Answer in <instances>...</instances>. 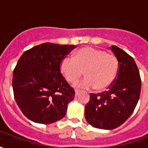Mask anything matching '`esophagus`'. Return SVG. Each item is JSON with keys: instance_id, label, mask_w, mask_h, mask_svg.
Listing matches in <instances>:
<instances>
[{"instance_id": "1", "label": "esophagus", "mask_w": 148, "mask_h": 148, "mask_svg": "<svg viewBox=\"0 0 148 148\" xmlns=\"http://www.w3.org/2000/svg\"><path fill=\"white\" fill-rule=\"evenodd\" d=\"M79 93H80V91H79V90H75V96L77 97V96H78V94H79Z\"/></svg>"}]
</instances>
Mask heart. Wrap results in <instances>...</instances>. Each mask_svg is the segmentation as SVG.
<instances>
[{
    "mask_svg": "<svg viewBox=\"0 0 148 148\" xmlns=\"http://www.w3.org/2000/svg\"><path fill=\"white\" fill-rule=\"evenodd\" d=\"M119 63L116 57L101 49L86 47L78 50L74 58L64 57L60 62V71L70 83L75 82L83 73L86 77L75 84L82 89L95 88L97 91L108 89L114 82Z\"/></svg>",
    "mask_w": 148,
    "mask_h": 148,
    "instance_id": "obj_1",
    "label": "heart"
}]
</instances>
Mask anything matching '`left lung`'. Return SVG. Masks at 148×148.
I'll return each instance as SVG.
<instances>
[{
	"mask_svg": "<svg viewBox=\"0 0 148 148\" xmlns=\"http://www.w3.org/2000/svg\"><path fill=\"white\" fill-rule=\"evenodd\" d=\"M119 63L115 82L104 93L90 94L85 117L93 127L112 130L121 126L132 114L140 91V72L132 57L116 46L110 47Z\"/></svg>",
	"mask_w": 148,
	"mask_h": 148,
	"instance_id": "left-lung-1",
	"label": "left lung"
}]
</instances>
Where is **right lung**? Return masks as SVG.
I'll use <instances>...</instances> for the list:
<instances>
[{"instance_id":"obj_1","label":"right lung","mask_w":148,"mask_h":148,"mask_svg":"<svg viewBox=\"0 0 148 148\" xmlns=\"http://www.w3.org/2000/svg\"><path fill=\"white\" fill-rule=\"evenodd\" d=\"M76 47L45 42L21 55L13 71L12 89L16 104L30 121L55 123L64 117L75 92L60 72V62Z\"/></svg>"}]
</instances>
